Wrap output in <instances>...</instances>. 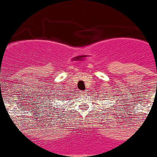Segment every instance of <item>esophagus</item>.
<instances>
[{
    "label": "esophagus",
    "instance_id": "34e87169",
    "mask_svg": "<svg viewBox=\"0 0 157 157\" xmlns=\"http://www.w3.org/2000/svg\"><path fill=\"white\" fill-rule=\"evenodd\" d=\"M81 94H82V95H85V94H86V92H81Z\"/></svg>",
    "mask_w": 157,
    "mask_h": 157
}]
</instances>
